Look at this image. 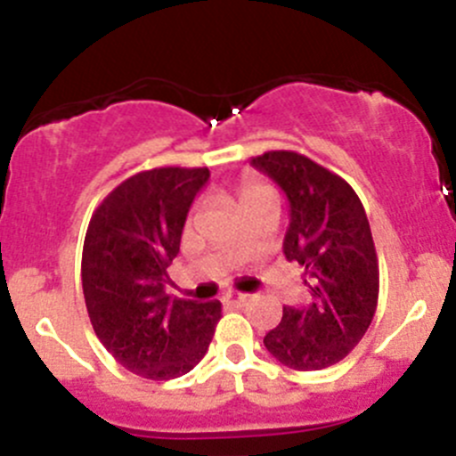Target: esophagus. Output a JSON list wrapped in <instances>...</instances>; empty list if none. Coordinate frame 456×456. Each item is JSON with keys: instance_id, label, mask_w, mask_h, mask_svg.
Wrapping results in <instances>:
<instances>
[{"instance_id": "esophagus-1", "label": "esophagus", "mask_w": 456, "mask_h": 456, "mask_svg": "<svg viewBox=\"0 0 456 456\" xmlns=\"http://www.w3.org/2000/svg\"><path fill=\"white\" fill-rule=\"evenodd\" d=\"M247 293H227V296L223 297V302L224 305H232V306H240V305H245L247 302Z\"/></svg>"}]
</instances>
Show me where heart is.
Listing matches in <instances>:
<instances>
[{"mask_svg": "<svg viewBox=\"0 0 456 456\" xmlns=\"http://www.w3.org/2000/svg\"><path fill=\"white\" fill-rule=\"evenodd\" d=\"M265 196H273V190L266 187L265 183L256 181V178H242L236 187V200H238V209H242L245 205L254 202L257 199H265Z\"/></svg>", "mask_w": 456, "mask_h": 456, "instance_id": "1", "label": "heart"}]
</instances>
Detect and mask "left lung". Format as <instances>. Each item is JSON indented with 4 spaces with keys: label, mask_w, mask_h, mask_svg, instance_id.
<instances>
[{
    "label": "left lung",
    "mask_w": 456,
    "mask_h": 456,
    "mask_svg": "<svg viewBox=\"0 0 456 456\" xmlns=\"http://www.w3.org/2000/svg\"><path fill=\"white\" fill-rule=\"evenodd\" d=\"M251 165L287 196L282 251L309 289L306 305L284 306L265 346L289 369H329L360 344L377 309L379 265L364 205L344 178L296 151H265Z\"/></svg>",
    "instance_id": "8db88e82"
}]
</instances>
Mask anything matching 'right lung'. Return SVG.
<instances>
[{
    "label": "right lung",
    "mask_w": 456,
    "mask_h": 456,
    "mask_svg": "<svg viewBox=\"0 0 456 456\" xmlns=\"http://www.w3.org/2000/svg\"><path fill=\"white\" fill-rule=\"evenodd\" d=\"M207 167L139 172L110 191L87 224L81 282L92 329L108 353L145 379H174L205 357L220 302L165 293L167 266Z\"/></svg>",
    "instance_id": "right-lung-1"
}]
</instances>
